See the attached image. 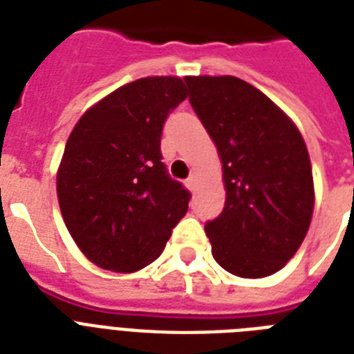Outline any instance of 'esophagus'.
Masks as SVG:
<instances>
[{"label":"esophagus","instance_id":"1","mask_svg":"<svg viewBox=\"0 0 354 354\" xmlns=\"http://www.w3.org/2000/svg\"><path fill=\"white\" fill-rule=\"evenodd\" d=\"M185 183H187V187L191 189V191H194V189H196V183H198V178H196V174H191Z\"/></svg>","mask_w":354,"mask_h":354}]
</instances>
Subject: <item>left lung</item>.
<instances>
[{
  "instance_id": "obj_1",
  "label": "left lung",
  "mask_w": 354,
  "mask_h": 354,
  "mask_svg": "<svg viewBox=\"0 0 354 354\" xmlns=\"http://www.w3.org/2000/svg\"><path fill=\"white\" fill-rule=\"evenodd\" d=\"M189 102L215 141L226 204L205 224L213 257L257 279L285 266L307 235L313 167L297 127L263 91L236 77H185Z\"/></svg>"
}]
</instances>
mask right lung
Wrapping results in <instances>:
<instances>
[{"mask_svg": "<svg viewBox=\"0 0 354 354\" xmlns=\"http://www.w3.org/2000/svg\"><path fill=\"white\" fill-rule=\"evenodd\" d=\"M187 99L178 77H147L106 95L69 133L57 174L64 222L80 252L112 272L160 257L191 193L161 161L169 113Z\"/></svg>", "mask_w": 354, "mask_h": 354, "instance_id": "add662e5", "label": "right lung"}]
</instances>
